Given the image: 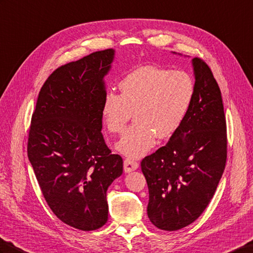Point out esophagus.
<instances>
[{"label":"esophagus","instance_id":"obj_1","mask_svg":"<svg viewBox=\"0 0 253 253\" xmlns=\"http://www.w3.org/2000/svg\"><path fill=\"white\" fill-rule=\"evenodd\" d=\"M123 168H125L126 173H131V171L138 169V163L136 161H134V160L126 159L125 160V162H123Z\"/></svg>","mask_w":253,"mask_h":253}]
</instances>
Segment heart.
I'll use <instances>...</instances> for the list:
<instances>
[{"mask_svg":"<svg viewBox=\"0 0 253 253\" xmlns=\"http://www.w3.org/2000/svg\"><path fill=\"white\" fill-rule=\"evenodd\" d=\"M119 95L108 92L102 104V119L107 130L121 134L132 118L135 123L117 145L130 158L149 151L157 137L169 139L186 120L195 95V84L188 73L146 65L123 77Z\"/></svg>","mask_w":253,"mask_h":253,"instance_id":"1","label":"heart"}]
</instances>
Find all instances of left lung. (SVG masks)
Returning <instances> with one entry per match:
<instances>
[{
	"label": "left lung",
	"mask_w": 253,
	"mask_h": 253,
	"mask_svg": "<svg viewBox=\"0 0 253 253\" xmlns=\"http://www.w3.org/2000/svg\"><path fill=\"white\" fill-rule=\"evenodd\" d=\"M195 95L186 120L165 146L141 161L149 190L148 218L164 231L198 219L209 204L226 162V122L209 66L192 59Z\"/></svg>",
	"instance_id": "1"
}]
</instances>
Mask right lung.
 <instances>
[{"instance_id":"right-lung-1","label":"right lung","mask_w":253,"mask_h":253,"mask_svg":"<svg viewBox=\"0 0 253 253\" xmlns=\"http://www.w3.org/2000/svg\"><path fill=\"white\" fill-rule=\"evenodd\" d=\"M114 58L106 49L60 66L42 84L31 120L28 157L42 193L62 222L82 231L107 222V189L123 170L101 132Z\"/></svg>"}]
</instances>
